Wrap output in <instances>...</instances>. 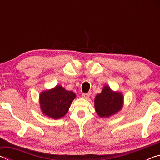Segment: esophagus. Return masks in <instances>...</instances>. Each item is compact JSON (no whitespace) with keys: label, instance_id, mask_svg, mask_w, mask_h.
Returning a JSON list of instances; mask_svg holds the SVG:
<instances>
[{"label":"esophagus","instance_id":"34e87169","mask_svg":"<svg viewBox=\"0 0 160 160\" xmlns=\"http://www.w3.org/2000/svg\"><path fill=\"white\" fill-rule=\"evenodd\" d=\"M90 95H91L90 92H88V93H83L82 94V96L84 99H88L89 97H90Z\"/></svg>","mask_w":160,"mask_h":160}]
</instances>
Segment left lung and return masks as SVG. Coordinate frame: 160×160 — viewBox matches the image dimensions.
<instances>
[{
	"label": "left lung",
	"mask_w": 160,
	"mask_h": 160,
	"mask_svg": "<svg viewBox=\"0 0 160 160\" xmlns=\"http://www.w3.org/2000/svg\"><path fill=\"white\" fill-rule=\"evenodd\" d=\"M123 106V94L113 91L109 85H104L100 94L94 98V108L99 117L109 118L117 113Z\"/></svg>",
	"instance_id": "obj_1"
}]
</instances>
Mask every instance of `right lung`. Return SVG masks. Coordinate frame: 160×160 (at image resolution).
Wrapping results in <instances>:
<instances>
[{"label":"right lung","instance_id":"obj_1","mask_svg":"<svg viewBox=\"0 0 160 160\" xmlns=\"http://www.w3.org/2000/svg\"><path fill=\"white\" fill-rule=\"evenodd\" d=\"M76 94L61 85L42 91L39 94V105L42 113L53 119H58L68 112Z\"/></svg>","mask_w":160,"mask_h":160}]
</instances>
